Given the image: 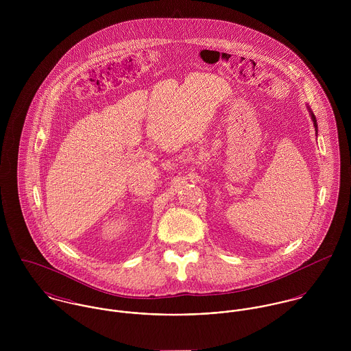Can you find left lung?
I'll use <instances>...</instances> for the list:
<instances>
[{
    "label": "left lung",
    "mask_w": 351,
    "mask_h": 351,
    "mask_svg": "<svg viewBox=\"0 0 351 351\" xmlns=\"http://www.w3.org/2000/svg\"><path fill=\"white\" fill-rule=\"evenodd\" d=\"M306 109H308V112H309V116H311V120H312V123H313V127H315V131H316V134H317V123H316V117H315V114H313V112L311 110V106L309 105H306Z\"/></svg>",
    "instance_id": "8db88e82"
}]
</instances>
